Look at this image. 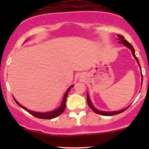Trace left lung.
<instances>
[{"instance_id":"8db88e82","label":"left lung","mask_w":149,"mask_h":149,"mask_svg":"<svg viewBox=\"0 0 149 149\" xmlns=\"http://www.w3.org/2000/svg\"><path fill=\"white\" fill-rule=\"evenodd\" d=\"M117 36L118 38V40H119V43H122L123 44V45L125 46V47H127L129 48L130 50L132 51V53L133 56H134V57L135 58V59H136V62H137L138 65L139 66L140 69H141V66H140V64H139V60H138L137 57H136V55H135V51H134V47H132V45H131L130 43H129L127 40L125 39V38L123 36H120V35H118V34ZM141 82H143V77H142V74H141ZM141 85H142V83H141ZM87 101H88V104L89 105V107H90V109H92V111H93L94 112H95L97 114H100V115H102V116H114V115H117V114H119L120 113L123 112L125 110H126V109H127L128 107L125 108V109H123V110H120V111H101V110H98V109H97L96 108L93 106V104H92L91 102V100H90V97H89V95L88 93L87 94Z\"/></svg>"}]
</instances>
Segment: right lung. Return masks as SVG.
Instances as JSON below:
<instances>
[{
	"instance_id": "obj_1",
	"label": "right lung",
	"mask_w": 149,
	"mask_h": 149,
	"mask_svg": "<svg viewBox=\"0 0 149 149\" xmlns=\"http://www.w3.org/2000/svg\"><path fill=\"white\" fill-rule=\"evenodd\" d=\"M73 86V85H71V86H70L69 88L67 89V90H66V92H65L61 105L59 106V107H58L57 109H55V110H53V111H48V112L33 111L29 110L28 109H26V108H25L24 107H23V106H22L21 104L19 103L17 101L15 100V97H13V99H14L15 102H16V103L20 107L22 108L23 109H24L25 111H26L27 112H29L30 114H31V115L35 116V117L38 118H41V119H52V118H54L57 117V116H59V115H61V114L64 111L65 109H66V98H67L68 94H69L70 90H71V88H72Z\"/></svg>"
}]
</instances>
